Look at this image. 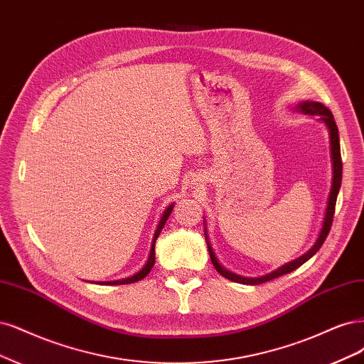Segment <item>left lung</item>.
<instances>
[{"instance_id":"8db88e82","label":"left lung","mask_w":364,"mask_h":364,"mask_svg":"<svg viewBox=\"0 0 364 364\" xmlns=\"http://www.w3.org/2000/svg\"><path fill=\"white\" fill-rule=\"evenodd\" d=\"M299 109H301L303 112H306V114H310V116H319L322 122H325V124L328 127V131H330V144H331V159H333V183H331V191H330V197H328V205H327V212H325V218H323V225L321 229V233H319V237L318 241L315 242V245H313L309 252L295 259L294 262L287 263V265L275 269L274 272L268 274V275H263V277H259V279H245V277H241V275H236V274H232L229 272L228 269H224L217 257H215V253L214 250H212L210 244H209V240L206 237V242H208V248H209V256H210V260L212 263H214L215 269L223 275V277L229 279L232 282H236V283H242V284H260V283H265V282H269V280H274L280 277V275H284L287 272H292L295 271L296 268H299L303 265L304 262H307L313 255H316L318 250L322 247L323 241L327 240V236L330 233V229H331V224H333V218H334V209H336V200H337V194H339V190H341V185H342V156H341V141H339V131H337V124H336V120L331 114V111L323 107L322 104L319 102H303L299 104L298 107ZM206 233V232H205ZM208 235V233H206Z\"/></svg>"}]
</instances>
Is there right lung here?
Segmentation results:
<instances>
[{
  "label": "right lung",
  "instance_id": "add662e5",
  "mask_svg": "<svg viewBox=\"0 0 364 364\" xmlns=\"http://www.w3.org/2000/svg\"><path fill=\"white\" fill-rule=\"evenodd\" d=\"M171 210H173V205H170V206L166 209L164 214H162V218H161V221H159V224H158V229H156V232H155V235H154L152 248H150V255H149V259H147V262H146L144 268H143L140 272H136L135 275H132V277H128V279H124V280H117V282H107L105 284H128V283H135V282H139V280H143V279L146 277V275L150 272V269L154 268V263H155V242H156V240H158V236H159L162 228H164L166 221L168 220V217H170V214H171Z\"/></svg>",
  "mask_w": 364,
  "mask_h": 364
}]
</instances>
